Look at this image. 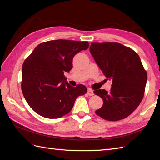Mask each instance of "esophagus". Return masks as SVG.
<instances>
[{
    "label": "esophagus",
    "mask_w": 160,
    "mask_h": 160,
    "mask_svg": "<svg viewBox=\"0 0 160 160\" xmlns=\"http://www.w3.org/2000/svg\"><path fill=\"white\" fill-rule=\"evenodd\" d=\"M87 94L89 95V96H93L94 95V93H93V91L92 89H88V91H87Z\"/></svg>",
    "instance_id": "esophagus-1"
}]
</instances>
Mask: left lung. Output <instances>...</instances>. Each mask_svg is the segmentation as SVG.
Returning a JSON list of instances; mask_svg holds the SVG:
<instances>
[{"label": "left lung", "instance_id": "left-lung-1", "mask_svg": "<svg viewBox=\"0 0 160 160\" xmlns=\"http://www.w3.org/2000/svg\"><path fill=\"white\" fill-rule=\"evenodd\" d=\"M90 52L105 76L112 80L109 92L94 91L103 105L96 113L104 120L118 121L131 115L144 97L147 73L138 54L118 42H93Z\"/></svg>", "mask_w": 160, "mask_h": 160}]
</instances>
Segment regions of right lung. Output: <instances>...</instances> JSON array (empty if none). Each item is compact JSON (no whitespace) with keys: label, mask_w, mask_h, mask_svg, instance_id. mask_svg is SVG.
Instances as JSON below:
<instances>
[{"label":"right lung","mask_w":160,"mask_h":160,"mask_svg":"<svg viewBox=\"0 0 160 160\" xmlns=\"http://www.w3.org/2000/svg\"><path fill=\"white\" fill-rule=\"evenodd\" d=\"M89 46L87 41L50 40L40 43L25 60L22 91L36 113L49 119L62 117L72 109L76 98L87 93L83 84L71 86L64 73L72 69L75 55Z\"/></svg>","instance_id":"1"}]
</instances>
